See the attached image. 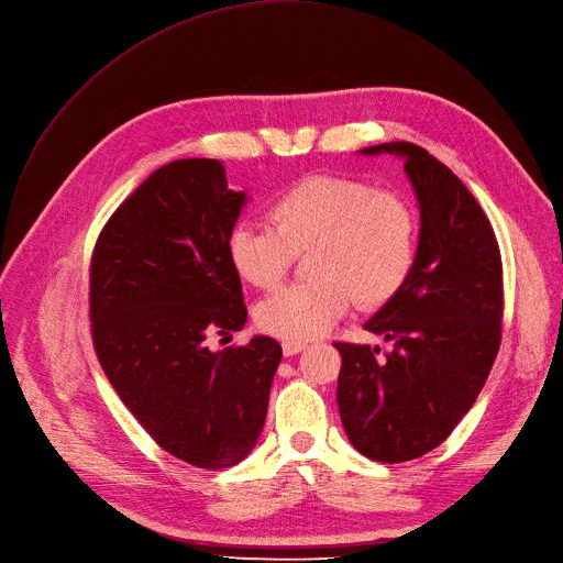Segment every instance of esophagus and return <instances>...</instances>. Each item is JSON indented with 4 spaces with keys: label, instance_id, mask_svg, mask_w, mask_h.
<instances>
[{
    "label": "esophagus",
    "instance_id": "esophagus-1",
    "mask_svg": "<svg viewBox=\"0 0 563 563\" xmlns=\"http://www.w3.org/2000/svg\"><path fill=\"white\" fill-rule=\"evenodd\" d=\"M282 349H284V355H296L300 351L307 349V342H300V340H284L282 342Z\"/></svg>",
    "mask_w": 563,
    "mask_h": 563
}]
</instances>
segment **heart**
I'll use <instances>...</instances> for the list:
<instances>
[{
  "label": "heart",
  "mask_w": 563,
  "mask_h": 563,
  "mask_svg": "<svg viewBox=\"0 0 563 563\" xmlns=\"http://www.w3.org/2000/svg\"><path fill=\"white\" fill-rule=\"evenodd\" d=\"M267 223L240 221L227 240L235 273L277 286L309 250V282L284 286L256 305V323L284 340H311L349 311L378 307L407 284L418 252V217L395 191L336 175L305 177L267 208Z\"/></svg>",
  "instance_id": "obj_1"
}]
</instances>
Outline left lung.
Returning a JSON list of instances; mask_svg holds the SVG:
<instances>
[{
  "label": "left lung",
  "instance_id": "left-lung-1",
  "mask_svg": "<svg viewBox=\"0 0 563 563\" xmlns=\"http://www.w3.org/2000/svg\"><path fill=\"white\" fill-rule=\"evenodd\" d=\"M363 154L404 159L420 206L416 263L399 294L365 330L390 342H336V404L357 453L397 464L443 443L474 407L501 344V254L489 221L462 179L407 141Z\"/></svg>",
  "mask_w": 563,
  "mask_h": 563
}]
</instances>
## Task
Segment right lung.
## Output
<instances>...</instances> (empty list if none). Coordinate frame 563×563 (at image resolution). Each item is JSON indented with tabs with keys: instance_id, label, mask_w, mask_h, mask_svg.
Masks as SVG:
<instances>
[{
	"instance_id": "obj_1",
	"label": "right lung",
	"mask_w": 563,
	"mask_h": 563,
	"mask_svg": "<svg viewBox=\"0 0 563 563\" xmlns=\"http://www.w3.org/2000/svg\"><path fill=\"white\" fill-rule=\"evenodd\" d=\"M246 203L217 159L154 170L103 227L89 269L99 363L126 409L173 457L229 468L254 451L282 360L273 336L212 351L246 307L227 240Z\"/></svg>"
}]
</instances>
